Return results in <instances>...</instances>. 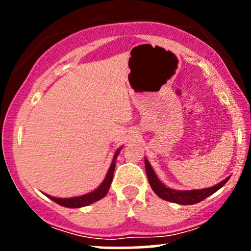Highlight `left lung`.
<instances>
[{
  "instance_id": "left-lung-1",
  "label": "left lung",
  "mask_w": 251,
  "mask_h": 251,
  "mask_svg": "<svg viewBox=\"0 0 251 251\" xmlns=\"http://www.w3.org/2000/svg\"><path fill=\"white\" fill-rule=\"evenodd\" d=\"M145 169H146V175H148V178H149V183L150 185H151L152 190L155 192V195L159 196V197L164 201H172V203L180 204V205H192V204L200 203V201H204L205 198H208L209 196L215 194L217 190H220L230 178V177L226 178V179L222 180L221 183L216 184L215 186H211V188L179 191V190L170 189L168 186L164 185L162 181L158 179V177L154 174V170L152 169L151 165H150V163L148 162L146 158H145Z\"/></svg>"
}]
</instances>
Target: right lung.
<instances>
[{
  "instance_id": "add662e5",
  "label": "right lung",
  "mask_w": 251,
  "mask_h": 251,
  "mask_svg": "<svg viewBox=\"0 0 251 251\" xmlns=\"http://www.w3.org/2000/svg\"><path fill=\"white\" fill-rule=\"evenodd\" d=\"M120 150H117L116 154H114L113 160H112L111 166H109L107 175H106L105 179L101 184H100L99 188H97L94 191L89 192V194L79 196V197H72V198H56V197H51L50 195H46L48 198L51 201H54L55 203L59 204V205L65 206V208H82V206H87L89 204L94 203V201L101 200V198L105 197L107 195L109 186H111L112 179H113V174H114V168H116V159L119 154Z\"/></svg>"
}]
</instances>
